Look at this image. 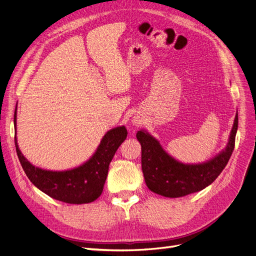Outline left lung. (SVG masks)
Wrapping results in <instances>:
<instances>
[{"instance_id":"8db88e82","label":"left lung","mask_w":256,"mask_h":256,"mask_svg":"<svg viewBox=\"0 0 256 256\" xmlns=\"http://www.w3.org/2000/svg\"><path fill=\"white\" fill-rule=\"evenodd\" d=\"M238 114L226 148L202 164H184L162 150L156 138L145 131H138L142 146V171L148 189L166 198H180L203 190L220 175L235 147Z\"/></svg>"}]
</instances>
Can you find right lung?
I'll return each instance as SVG.
<instances>
[{
  "instance_id": "obj_1",
  "label": "right lung",
  "mask_w": 256,
  "mask_h": 256,
  "mask_svg": "<svg viewBox=\"0 0 256 256\" xmlns=\"http://www.w3.org/2000/svg\"><path fill=\"white\" fill-rule=\"evenodd\" d=\"M17 112L14 124L16 130ZM127 129L122 126L108 131L96 152L88 162L79 168L63 172L46 171L35 168L21 154L14 136L16 152L23 171L30 182L46 194L68 204L90 203L100 196L104 190L110 162L120 145L126 140Z\"/></svg>"
}]
</instances>
